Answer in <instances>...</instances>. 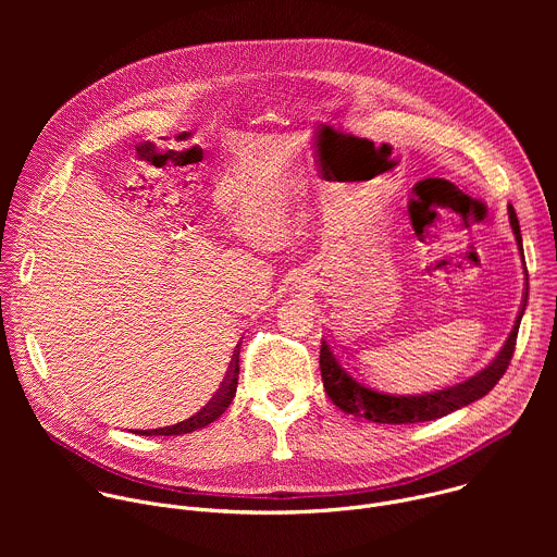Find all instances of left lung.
Here are the masks:
<instances>
[{"mask_svg":"<svg viewBox=\"0 0 557 557\" xmlns=\"http://www.w3.org/2000/svg\"><path fill=\"white\" fill-rule=\"evenodd\" d=\"M509 222L516 235L518 249L522 253V235H520V224L513 207L509 205ZM524 260V256H522ZM527 273V267H524ZM529 297V277H527V293H524V304L518 314V320L496 355V359L481 370L479 374L469 376L462 383H456L451 387H443L436 392H423V394H389L383 392L379 385H370L366 381H359L344 368L342 359L335 355V348L324 339L322 350H320V368H322V381L324 389L331 396V401L344 410L346 414L361 417L372 423H387V425H406V423H423V421H434L441 419L449 412H456L473 401L483 399V396L503 379V374L509 368V361L516 350V337L520 329L522 312L527 306Z\"/></svg>","mask_w":557,"mask_h":557,"instance_id":"8db88e82","label":"left lung"}]
</instances>
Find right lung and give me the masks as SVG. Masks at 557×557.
I'll return each mask as SVG.
<instances>
[{
    "label": "right lung",
    "mask_w": 557,
    "mask_h": 557,
    "mask_svg": "<svg viewBox=\"0 0 557 557\" xmlns=\"http://www.w3.org/2000/svg\"><path fill=\"white\" fill-rule=\"evenodd\" d=\"M237 374H240V359H237V352H235L224 381L220 383V387L215 389V394L205 406H200L196 412H191L189 417H185L176 423L158 425V428H149V430H134V434H140V436H181V434H189V432H196L200 428H207L218 417H222L224 410L231 406L233 396H235V387H237Z\"/></svg>",
    "instance_id": "add662e5"
}]
</instances>
